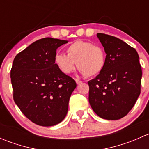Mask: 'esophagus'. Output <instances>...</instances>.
I'll use <instances>...</instances> for the list:
<instances>
[{
    "label": "esophagus",
    "mask_w": 149,
    "mask_h": 149,
    "mask_svg": "<svg viewBox=\"0 0 149 149\" xmlns=\"http://www.w3.org/2000/svg\"><path fill=\"white\" fill-rule=\"evenodd\" d=\"M75 81H76V84H81V83H82L81 81L79 80V79H75Z\"/></svg>",
    "instance_id": "obj_1"
}]
</instances>
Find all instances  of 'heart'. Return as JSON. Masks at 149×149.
I'll return each mask as SVG.
<instances>
[{
  "label": "heart",
  "instance_id": "heart-1",
  "mask_svg": "<svg viewBox=\"0 0 149 149\" xmlns=\"http://www.w3.org/2000/svg\"><path fill=\"white\" fill-rule=\"evenodd\" d=\"M67 53H57L55 63L65 74L71 73L77 66L81 73L91 77L98 75L105 65V54L100 47L90 42L77 40L68 47Z\"/></svg>",
  "mask_w": 149,
  "mask_h": 149
}]
</instances>
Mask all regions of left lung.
Masks as SVG:
<instances>
[{"label": "left lung", "mask_w": 149, "mask_h": 149, "mask_svg": "<svg viewBox=\"0 0 149 149\" xmlns=\"http://www.w3.org/2000/svg\"><path fill=\"white\" fill-rule=\"evenodd\" d=\"M106 52L105 65L88 82V102L94 112L105 120H119L133 107L141 94L142 70L137 51L123 40L98 33Z\"/></svg>", "instance_id": "8db88e82"}]
</instances>
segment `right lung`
Returning a JSON list of instances; mask_svg holds the SVG:
<instances>
[{
	"instance_id": "right-lung-1",
	"label": "right lung",
	"mask_w": 149,
	"mask_h": 149,
	"mask_svg": "<svg viewBox=\"0 0 149 149\" xmlns=\"http://www.w3.org/2000/svg\"><path fill=\"white\" fill-rule=\"evenodd\" d=\"M67 40L46 37L16 55L10 70L13 100L35 124L52 126L65 118L76 83L55 63L56 50Z\"/></svg>"
}]
</instances>
